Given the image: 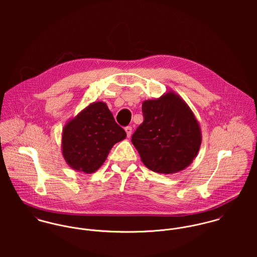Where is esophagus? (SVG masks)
I'll list each match as a JSON object with an SVG mask.
<instances>
[{
	"instance_id": "34e87169",
	"label": "esophagus",
	"mask_w": 257,
	"mask_h": 257,
	"mask_svg": "<svg viewBox=\"0 0 257 257\" xmlns=\"http://www.w3.org/2000/svg\"><path fill=\"white\" fill-rule=\"evenodd\" d=\"M124 130H125V133H126L127 138H131L132 133H133V127H132V126H126Z\"/></svg>"
}]
</instances>
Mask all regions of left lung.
I'll list each match as a JSON object with an SVG mask.
<instances>
[{
    "label": "left lung",
    "instance_id": "left-lung-1",
    "mask_svg": "<svg viewBox=\"0 0 257 257\" xmlns=\"http://www.w3.org/2000/svg\"><path fill=\"white\" fill-rule=\"evenodd\" d=\"M144 122L132 143L148 169L174 174L188 167L202 144L198 119L188 104L174 91L143 103Z\"/></svg>",
    "mask_w": 257,
    "mask_h": 257
}]
</instances>
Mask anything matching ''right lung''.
I'll use <instances>...</instances> for the list:
<instances>
[{
	"instance_id": "1",
	"label": "right lung",
	"mask_w": 257,
	"mask_h": 257,
	"mask_svg": "<svg viewBox=\"0 0 257 257\" xmlns=\"http://www.w3.org/2000/svg\"><path fill=\"white\" fill-rule=\"evenodd\" d=\"M126 138L104 102H93L68 119L62 130L61 150L66 163L78 172L97 171L111 147Z\"/></svg>"
}]
</instances>
